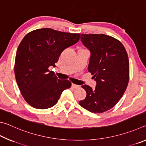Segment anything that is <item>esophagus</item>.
Returning a JSON list of instances; mask_svg holds the SVG:
<instances>
[{
	"instance_id": "34e87169",
	"label": "esophagus",
	"mask_w": 146,
	"mask_h": 146,
	"mask_svg": "<svg viewBox=\"0 0 146 146\" xmlns=\"http://www.w3.org/2000/svg\"><path fill=\"white\" fill-rule=\"evenodd\" d=\"M71 87H72L74 89H78V88H79L80 86H79L78 85L75 84H71Z\"/></svg>"
}]
</instances>
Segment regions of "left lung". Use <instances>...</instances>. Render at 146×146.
<instances>
[{
	"label": "left lung",
	"instance_id": "left-lung-1",
	"mask_svg": "<svg viewBox=\"0 0 146 146\" xmlns=\"http://www.w3.org/2000/svg\"><path fill=\"white\" fill-rule=\"evenodd\" d=\"M80 39L91 52L89 72L97 82L95 90L83 85L84 100L79 104L94 113L108 111L122 97L129 82V62L120 42L104 34H82Z\"/></svg>",
	"mask_w": 146,
	"mask_h": 146
}]
</instances>
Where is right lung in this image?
<instances>
[{"label": "right lung", "mask_w": 146, "mask_h": 146, "mask_svg": "<svg viewBox=\"0 0 146 146\" xmlns=\"http://www.w3.org/2000/svg\"><path fill=\"white\" fill-rule=\"evenodd\" d=\"M80 36L42 28L29 32L22 40L16 53L15 75L22 95L32 107H53L62 91L71 87L70 81L59 80L48 68L56 67L61 53L78 42Z\"/></svg>", "instance_id": "right-lung-1"}]
</instances>
